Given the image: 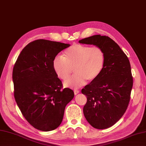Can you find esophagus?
I'll use <instances>...</instances> for the list:
<instances>
[{
	"mask_svg": "<svg viewBox=\"0 0 146 146\" xmlns=\"http://www.w3.org/2000/svg\"><path fill=\"white\" fill-rule=\"evenodd\" d=\"M79 93H80V91H79V90H74V94H75V95L78 94Z\"/></svg>",
	"mask_w": 146,
	"mask_h": 146,
	"instance_id": "esophagus-1",
	"label": "esophagus"
}]
</instances>
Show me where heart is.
Instances as JSON below:
<instances>
[{"label": "heart", "instance_id": "heart-1", "mask_svg": "<svg viewBox=\"0 0 146 146\" xmlns=\"http://www.w3.org/2000/svg\"><path fill=\"white\" fill-rule=\"evenodd\" d=\"M105 63L103 49L98 46L75 44L65 50L61 57L52 61V68L56 76L63 81L66 80L72 73H76L64 83L66 87L78 88L87 81L94 82L100 75Z\"/></svg>", "mask_w": 146, "mask_h": 146}]
</instances>
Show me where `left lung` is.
Returning a JSON list of instances; mask_svg holds the SVG:
<instances>
[{
	"mask_svg": "<svg viewBox=\"0 0 146 146\" xmlns=\"http://www.w3.org/2000/svg\"><path fill=\"white\" fill-rule=\"evenodd\" d=\"M103 49L104 70L98 78L82 90L87 97L83 113L92 127L105 129L123 116L131 98L133 78L129 59L113 40L106 36L94 35L79 41Z\"/></svg>",
	"mask_w": 146,
	"mask_h": 146,
	"instance_id": "1",
	"label": "left lung"
}]
</instances>
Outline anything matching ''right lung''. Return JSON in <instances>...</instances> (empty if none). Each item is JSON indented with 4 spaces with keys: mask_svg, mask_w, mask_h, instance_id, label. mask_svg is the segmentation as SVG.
Returning a JSON list of instances; mask_svg holds the SVG:
<instances>
[{
    "mask_svg": "<svg viewBox=\"0 0 146 146\" xmlns=\"http://www.w3.org/2000/svg\"><path fill=\"white\" fill-rule=\"evenodd\" d=\"M70 46L36 40L22 50L13 68L15 102L27 122L40 131H51L58 127L66 105L74 97L72 90L63 89L52 68L56 55Z\"/></svg>",
    "mask_w": 146,
    "mask_h": 146,
    "instance_id": "1",
    "label": "right lung"
}]
</instances>
